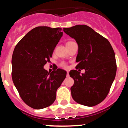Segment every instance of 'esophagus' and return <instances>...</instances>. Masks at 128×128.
Listing matches in <instances>:
<instances>
[{"label": "esophagus", "mask_w": 128, "mask_h": 128, "mask_svg": "<svg viewBox=\"0 0 128 128\" xmlns=\"http://www.w3.org/2000/svg\"><path fill=\"white\" fill-rule=\"evenodd\" d=\"M67 77H68V76H69V72H68V71H67Z\"/></svg>", "instance_id": "obj_1"}]
</instances>
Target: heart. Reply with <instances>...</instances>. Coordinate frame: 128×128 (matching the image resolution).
Wrapping results in <instances>:
<instances>
[{"mask_svg": "<svg viewBox=\"0 0 128 128\" xmlns=\"http://www.w3.org/2000/svg\"><path fill=\"white\" fill-rule=\"evenodd\" d=\"M67 42V43H68V42ZM60 66H61L62 67H63V68H67V64H66V63H64V62L61 63V64H60Z\"/></svg>", "mask_w": 128, "mask_h": 128, "instance_id": "obj_1", "label": "heart"}]
</instances>
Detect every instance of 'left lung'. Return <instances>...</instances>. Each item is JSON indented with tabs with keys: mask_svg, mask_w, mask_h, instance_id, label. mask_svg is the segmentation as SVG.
Listing matches in <instances>:
<instances>
[{
	"mask_svg": "<svg viewBox=\"0 0 128 128\" xmlns=\"http://www.w3.org/2000/svg\"><path fill=\"white\" fill-rule=\"evenodd\" d=\"M63 30L78 44L76 67L85 69L82 75L76 70L69 73L74 79L70 88L73 99L85 106H95L106 98L115 78L117 64L114 50L108 40L86 25H76Z\"/></svg>",
	"mask_w": 128,
	"mask_h": 128,
	"instance_id": "1",
	"label": "left lung"
}]
</instances>
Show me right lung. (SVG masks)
<instances>
[{"instance_id":"1","label":"right lung","mask_w":128,"mask_h":128,"mask_svg":"<svg viewBox=\"0 0 128 128\" xmlns=\"http://www.w3.org/2000/svg\"><path fill=\"white\" fill-rule=\"evenodd\" d=\"M60 28L38 26L23 36L12 56V79L20 98L27 105L40 110L51 105L56 92L66 77L58 68L48 72L43 68L62 36Z\"/></svg>"}]
</instances>
